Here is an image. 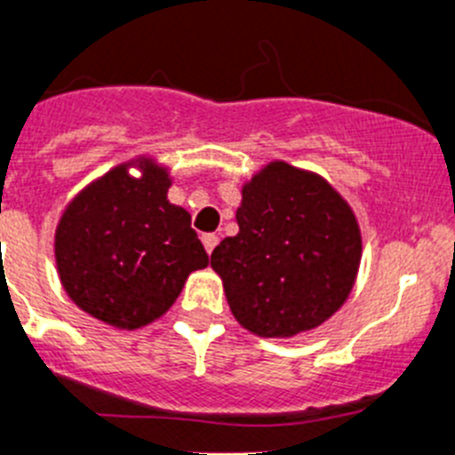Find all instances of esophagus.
Returning a JSON list of instances; mask_svg holds the SVG:
<instances>
[{"label": "esophagus", "instance_id": "1", "mask_svg": "<svg viewBox=\"0 0 455 455\" xmlns=\"http://www.w3.org/2000/svg\"><path fill=\"white\" fill-rule=\"evenodd\" d=\"M218 242H220V237L215 235V233H204V235H202V244H204V249H206L208 253L218 247Z\"/></svg>", "mask_w": 455, "mask_h": 455}]
</instances>
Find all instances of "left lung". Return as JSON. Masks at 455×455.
Returning a JSON list of instances; mask_svg holds the SVG:
<instances>
[{
  "mask_svg": "<svg viewBox=\"0 0 455 455\" xmlns=\"http://www.w3.org/2000/svg\"><path fill=\"white\" fill-rule=\"evenodd\" d=\"M237 235L211 253L237 323L294 337L328 321L355 285L362 233L323 177L271 161L242 188Z\"/></svg>",
  "mask_w": 455,
  "mask_h": 455,
  "instance_id": "8db88e82",
  "label": "left lung"
}]
</instances>
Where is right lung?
<instances>
[{"mask_svg":"<svg viewBox=\"0 0 455 455\" xmlns=\"http://www.w3.org/2000/svg\"><path fill=\"white\" fill-rule=\"evenodd\" d=\"M116 165L83 190L55 228L60 283L83 312L121 330L165 314L208 256L190 215L168 202V170L152 159Z\"/></svg>","mask_w":455,"mask_h":455,"instance_id":"add662e5","label":"right lung"}]
</instances>
